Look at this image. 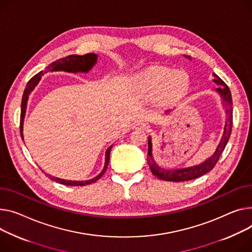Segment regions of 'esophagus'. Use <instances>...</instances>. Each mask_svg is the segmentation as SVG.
<instances>
[{
  "mask_svg": "<svg viewBox=\"0 0 252 252\" xmlns=\"http://www.w3.org/2000/svg\"><path fill=\"white\" fill-rule=\"evenodd\" d=\"M147 127H148L147 124H145L143 122H136V123L132 124V128H135V129L145 130V129H147Z\"/></svg>",
  "mask_w": 252,
  "mask_h": 252,
  "instance_id": "esophagus-1",
  "label": "esophagus"
}]
</instances>
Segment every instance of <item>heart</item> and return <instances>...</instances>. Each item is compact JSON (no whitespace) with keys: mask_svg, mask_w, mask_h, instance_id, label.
Listing matches in <instances>:
<instances>
[{"mask_svg":"<svg viewBox=\"0 0 252 252\" xmlns=\"http://www.w3.org/2000/svg\"><path fill=\"white\" fill-rule=\"evenodd\" d=\"M187 84V78L181 72H172L166 68L150 70L138 80L141 91L148 94L160 93L163 97H172L181 93L186 89Z\"/></svg>","mask_w":252,"mask_h":252,"instance_id":"1","label":"heart"}]
</instances>
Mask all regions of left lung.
Wrapping results in <instances>:
<instances>
[{"mask_svg": "<svg viewBox=\"0 0 252 252\" xmlns=\"http://www.w3.org/2000/svg\"><path fill=\"white\" fill-rule=\"evenodd\" d=\"M186 58H188L186 56ZM190 59V57H189ZM214 76V82L217 84V85H220L219 88H217L216 91L220 94L222 99L224 100L225 105L227 107L226 109V115H227V120L225 123V127H224V132L222 135L221 141L218 145L215 153L208 158L205 162L200 163L195 166L188 167V168H180V169H164L161 168L160 166L156 164L154 161L153 155H152V139L149 137L148 140V157L147 161L149 164V167L152 173L157 176L158 178L166 181H174V182H180V181H187V180H191L194 178H197L199 176H202L209 171H211L215 165L217 164L218 160H219L220 156L222 155L223 151L229 141L230 135H231V130H232V125H233V110H232V96L229 87L226 85V83L219 77L213 73ZM169 112V111H166Z\"/></svg>", "mask_w": 252, "mask_h": 252, "instance_id": "obj_1", "label": "left lung"}]
</instances>
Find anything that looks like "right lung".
<instances>
[{"label": "right lung", "instance_id": "1", "mask_svg": "<svg viewBox=\"0 0 252 252\" xmlns=\"http://www.w3.org/2000/svg\"><path fill=\"white\" fill-rule=\"evenodd\" d=\"M98 56L95 54H87L84 56H78V55H72L68 56L65 58L60 59L56 62H53L48 66H46V71L50 72H56V71H64V72H69V73H88L92 68L93 65L97 62ZM43 75V72H39L37 75L34 77H32L26 85V88L24 90L23 96H22V102H21V116H20V133H21V138L23 139V123H24V117H25V112H26V107H27V101H28V97L31 91L35 88V86L38 84V82L41 79V76ZM112 146H110L105 153V163H104V168L101 173H99L96 177L90 179V180H85V181H73V180H64L61 179L58 177L50 176V179L57 181L61 184H64V186H71V187H83V186H87V184H91L95 181H97L100 177H101L104 172L107 169L108 162H109V156H110V151H111Z\"/></svg>", "mask_w": 252, "mask_h": 252}]
</instances>
